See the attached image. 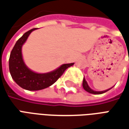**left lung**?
Wrapping results in <instances>:
<instances>
[{
  "label": "left lung",
  "instance_id": "8db88e82",
  "mask_svg": "<svg viewBox=\"0 0 129 129\" xmlns=\"http://www.w3.org/2000/svg\"><path fill=\"white\" fill-rule=\"evenodd\" d=\"M83 88H84V89L87 91V92H90V93H92V94H95V95H100V94H102V93H104V92H107L108 90L111 89H108L106 90H104V91H100V92H98V91H95V90H92L91 88H90V87L88 86V85L87 84L86 81V79L84 78V80H83Z\"/></svg>",
  "mask_w": 129,
  "mask_h": 129
}]
</instances>
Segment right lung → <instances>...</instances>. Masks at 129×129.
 Returning a JSON list of instances; mask_svg holds the SVG:
<instances>
[{
    "label": "right lung",
    "instance_id": "1",
    "mask_svg": "<svg viewBox=\"0 0 129 129\" xmlns=\"http://www.w3.org/2000/svg\"><path fill=\"white\" fill-rule=\"evenodd\" d=\"M36 29L25 32L16 41L9 59V68L12 79L19 86L28 90H39L50 86L58 80L68 68L74 65V63L63 64L53 72L45 74L36 73L27 68L23 60L21 48L29 34Z\"/></svg>",
    "mask_w": 129,
    "mask_h": 129
}]
</instances>
